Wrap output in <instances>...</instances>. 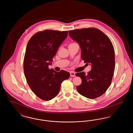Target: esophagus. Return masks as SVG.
Listing matches in <instances>:
<instances>
[{
    "label": "esophagus",
    "mask_w": 133,
    "mask_h": 133,
    "mask_svg": "<svg viewBox=\"0 0 133 133\" xmlns=\"http://www.w3.org/2000/svg\"><path fill=\"white\" fill-rule=\"evenodd\" d=\"M70 76H71V77H75V73L73 72V71H71L70 73Z\"/></svg>",
    "instance_id": "esophagus-1"
}]
</instances>
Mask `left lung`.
Segmentation results:
<instances>
[{"label": "left lung", "mask_w": 133, "mask_h": 133, "mask_svg": "<svg viewBox=\"0 0 133 133\" xmlns=\"http://www.w3.org/2000/svg\"><path fill=\"white\" fill-rule=\"evenodd\" d=\"M69 35L79 44L82 59L91 64L92 68L87 74L84 72L76 73L82 79L76 89L87 98H98L111 84L115 65L113 45L105 33L93 27L69 30Z\"/></svg>", "instance_id": "left-lung-1"}]
</instances>
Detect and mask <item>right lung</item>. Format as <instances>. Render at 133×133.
Returning <instances> with one entry per match:
<instances>
[{"mask_svg": "<svg viewBox=\"0 0 133 133\" xmlns=\"http://www.w3.org/2000/svg\"><path fill=\"white\" fill-rule=\"evenodd\" d=\"M68 31L45 30L34 34L29 40L23 61L27 82L40 99L49 101L58 94L61 84L69 78L64 70L56 72L48 68Z\"/></svg>", "mask_w": 133, "mask_h": 133, "instance_id": "right-lung-1", "label": "right lung"}]
</instances>
